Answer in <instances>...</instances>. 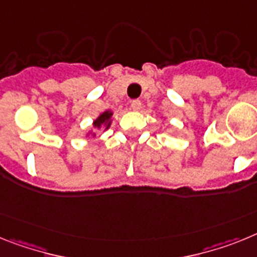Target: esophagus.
Listing matches in <instances>:
<instances>
[{
    "instance_id": "34e87169",
    "label": "esophagus",
    "mask_w": 257,
    "mask_h": 257,
    "mask_svg": "<svg viewBox=\"0 0 257 257\" xmlns=\"http://www.w3.org/2000/svg\"><path fill=\"white\" fill-rule=\"evenodd\" d=\"M141 106H142V102L140 101V99H135V101L131 102V107L133 111H138L140 108H141Z\"/></svg>"
}]
</instances>
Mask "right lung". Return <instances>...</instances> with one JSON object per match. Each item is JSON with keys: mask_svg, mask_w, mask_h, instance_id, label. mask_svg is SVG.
<instances>
[{"mask_svg": "<svg viewBox=\"0 0 257 257\" xmlns=\"http://www.w3.org/2000/svg\"><path fill=\"white\" fill-rule=\"evenodd\" d=\"M111 115H112V113H111L110 111H106V112L102 113V115L99 116V117H98V119L94 121L95 128H101L102 124H104V122H106V129L108 128V126H110Z\"/></svg>", "mask_w": 257, "mask_h": 257, "instance_id": "right-lung-1", "label": "right lung"}]
</instances>
